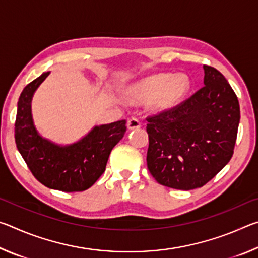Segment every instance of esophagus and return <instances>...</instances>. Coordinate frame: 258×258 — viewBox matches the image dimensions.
I'll return each mask as SVG.
<instances>
[{
    "label": "esophagus",
    "mask_w": 258,
    "mask_h": 258,
    "mask_svg": "<svg viewBox=\"0 0 258 258\" xmlns=\"http://www.w3.org/2000/svg\"><path fill=\"white\" fill-rule=\"evenodd\" d=\"M141 127V123H140V120L138 118H135V117H132V118H130L127 121V128L128 130H137Z\"/></svg>",
    "instance_id": "obj_1"
}]
</instances>
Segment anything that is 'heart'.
Listing matches in <instances>:
<instances>
[{
  "mask_svg": "<svg viewBox=\"0 0 258 258\" xmlns=\"http://www.w3.org/2000/svg\"><path fill=\"white\" fill-rule=\"evenodd\" d=\"M189 89L190 81L184 74H155L140 81L133 87V95L141 101L151 100L156 111H164L175 106Z\"/></svg>",
  "mask_w": 258,
  "mask_h": 258,
  "instance_id": "obj_1",
  "label": "heart"
}]
</instances>
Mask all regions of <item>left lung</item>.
Here are the masks:
<instances>
[{
    "label": "left lung",
    "mask_w": 258,
    "mask_h": 258,
    "mask_svg": "<svg viewBox=\"0 0 258 258\" xmlns=\"http://www.w3.org/2000/svg\"><path fill=\"white\" fill-rule=\"evenodd\" d=\"M204 87L169 110L148 117V169L161 185L206 184L233 155L240 121L237 95L225 77L204 66Z\"/></svg>",
    "instance_id": "1"
}]
</instances>
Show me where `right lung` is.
<instances>
[{"instance_id": "obj_1", "label": "right lung", "mask_w": 258, "mask_h": 258, "mask_svg": "<svg viewBox=\"0 0 258 258\" xmlns=\"http://www.w3.org/2000/svg\"><path fill=\"white\" fill-rule=\"evenodd\" d=\"M49 74L43 73L20 94L15 124L16 145L42 184L64 192L84 191L102 175L112 148L126 132V120L94 126L80 141L67 146L43 138L34 125L32 99Z\"/></svg>"}]
</instances>
